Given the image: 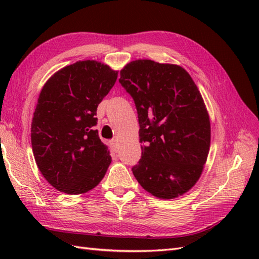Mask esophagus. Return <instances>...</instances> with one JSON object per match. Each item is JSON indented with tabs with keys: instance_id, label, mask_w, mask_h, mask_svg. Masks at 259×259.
Segmentation results:
<instances>
[{
	"instance_id": "1",
	"label": "esophagus",
	"mask_w": 259,
	"mask_h": 259,
	"mask_svg": "<svg viewBox=\"0 0 259 259\" xmlns=\"http://www.w3.org/2000/svg\"><path fill=\"white\" fill-rule=\"evenodd\" d=\"M110 147H111V149L114 151V152H118L119 151V142L117 139H113L110 141Z\"/></svg>"
}]
</instances>
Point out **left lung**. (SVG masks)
Instances as JSON below:
<instances>
[{
	"instance_id": "8db88e82",
	"label": "left lung",
	"mask_w": 259,
	"mask_h": 259,
	"mask_svg": "<svg viewBox=\"0 0 259 259\" xmlns=\"http://www.w3.org/2000/svg\"><path fill=\"white\" fill-rule=\"evenodd\" d=\"M120 75L144 144L133 167L136 179L161 199L186 194L200 178L210 147V120L196 83L180 65L152 60L131 61Z\"/></svg>"
}]
</instances>
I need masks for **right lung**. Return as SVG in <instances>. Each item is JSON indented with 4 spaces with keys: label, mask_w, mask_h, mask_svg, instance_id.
Returning <instances> with one entry per match:
<instances>
[{
    "label": "right lung",
    "mask_w": 259,
    "mask_h": 259,
    "mask_svg": "<svg viewBox=\"0 0 259 259\" xmlns=\"http://www.w3.org/2000/svg\"><path fill=\"white\" fill-rule=\"evenodd\" d=\"M117 78L109 65L84 60L59 70L43 85L31 124L32 150L57 190L84 194L106 175L111 156L95 130L96 115Z\"/></svg>",
    "instance_id": "1"
}]
</instances>
